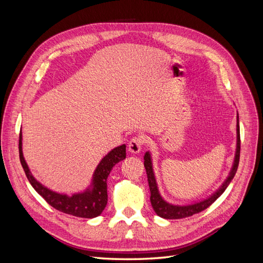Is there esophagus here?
<instances>
[{"label": "esophagus", "mask_w": 263, "mask_h": 263, "mask_svg": "<svg viewBox=\"0 0 263 263\" xmlns=\"http://www.w3.org/2000/svg\"><path fill=\"white\" fill-rule=\"evenodd\" d=\"M145 144V139L142 137H133L128 144V150L133 154H138Z\"/></svg>", "instance_id": "esophagus-1"}]
</instances>
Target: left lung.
<instances>
[{
    "label": "left lung",
    "mask_w": 263,
    "mask_h": 263,
    "mask_svg": "<svg viewBox=\"0 0 263 263\" xmlns=\"http://www.w3.org/2000/svg\"><path fill=\"white\" fill-rule=\"evenodd\" d=\"M237 115V148H236V154H235V160L232 171L229 172L228 178L225 180V182L222 183L221 186L212 194L210 197L205 198V200L197 202L194 204H190V205H173L168 202H165L162 196L159 193L158 185H157V181L155 178V173L153 169V161H151V156L149 154V151L145 154L144 157V164H145V169L147 172V178H148V183H149V189H150V202L151 205H153V209L156 212L158 216H160L165 219H180V218H185L192 216L194 214L200 213L204 210H206L211 206L217 198L224 193V191L227 189L229 185V183L232 182L234 179L235 174L238 169V164H239V157H240V130H239V119H238Z\"/></svg>",
    "instance_id": "left-lung-1"
}]
</instances>
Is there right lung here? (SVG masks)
<instances>
[{
  "label": "right lung",
  "instance_id": "add662e5",
  "mask_svg": "<svg viewBox=\"0 0 263 263\" xmlns=\"http://www.w3.org/2000/svg\"><path fill=\"white\" fill-rule=\"evenodd\" d=\"M20 160L29 183L35 189L36 192L44 200L51 205L53 209L62 213H66L72 216L82 218L98 217L104 211L107 204V177L112 171L113 166L126 158V146L122 145L110 150L109 153L102 159L97 169L94 171L93 179L90 187L84 192L76 193L73 195L60 194L47 189L42 183H39L30 173L28 165L24 159L22 150V132L20 133L18 141Z\"/></svg>",
  "mask_w": 263,
  "mask_h": 263
}]
</instances>
